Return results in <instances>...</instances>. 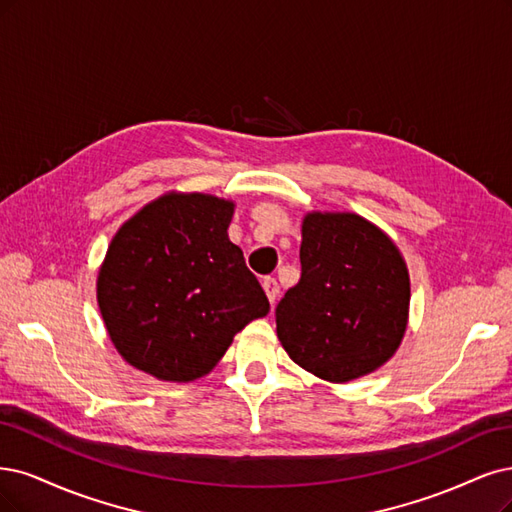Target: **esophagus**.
Returning <instances> with one entry per match:
<instances>
[{
    "mask_svg": "<svg viewBox=\"0 0 512 512\" xmlns=\"http://www.w3.org/2000/svg\"><path fill=\"white\" fill-rule=\"evenodd\" d=\"M262 290H264V294H267L269 303L273 305L277 294H279V284L275 281V277H264V279H262Z\"/></svg>",
    "mask_w": 512,
    "mask_h": 512,
    "instance_id": "34e87169",
    "label": "esophagus"
}]
</instances>
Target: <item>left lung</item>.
Instances as JSON below:
<instances>
[{
  "label": "left lung",
  "mask_w": 512,
  "mask_h": 512,
  "mask_svg": "<svg viewBox=\"0 0 512 512\" xmlns=\"http://www.w3.org/2000/svg\"><path fill=\"white\" fill-rule=\"evenodd\" d=\"M301 233V281L275 311L281 347L330 383L375 373L407 332V262L390 235L351 211H309Z\"/></svg>",
  "instance_id": "left-lung-1"
}]
</instances>
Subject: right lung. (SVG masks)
Segmentation results:
<instances>
[{
    "label": "right lung",
    "mask_w": 512,
    "mask_h": 512,
    "mask_svg": "<svg viewBox=\"0 0 512 512\" xmlns=\"http://www.w3.org/2000/svg\"><path fill=\"white\" fill-rule=\"evenodd\" d=\"M235 203L165 192L112 237L97 303L118 354L158 381L209 375L233 337L269 313L258 279L228 239Z\"/></svg>",
    "instance_id": "obj_1"
}]
</instances>
